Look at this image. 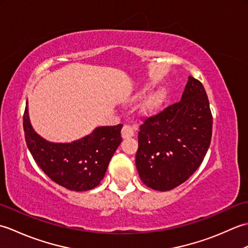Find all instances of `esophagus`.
I'll return each mask as SVG.
<instances>
[{
	"mask_svg": "<svg viewBox=\"0 0 248 248\" xmlns=\"http://www.w3.org/2000/svg\"><path fill=\"white\" fill-rule=\"evenodd\" d=\"M121 136L124 140H128L134 136V129L131 128L130 125H124L123 130H121Z\"/></svg>",
	"mask_w": 248,
	"mask_h": 248,
	"instance_id": "1",
	"label": "esophagus"
}]
</instances>
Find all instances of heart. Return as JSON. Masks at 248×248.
I'll return each instance as SVG.
<instances>
[{"label": "heart", "mask_w": 248, "mask_h": 248, "mask_svg": "<svg viewBox=\"0 0 248 248\" xmlns=\"http://www.w3.org/2000/svg\"><path fill=\"white\" fill-rule=\"evenodd\" d=\"M143 92L138 94L140 97ZM167 100V91L164 87H160L150 93L146 97L144 102L140 105V114L143 116H152L156 114L162 108L163 105L165 104Z\"/></svg>", "instance_id": "heart-1"}]
</instances>
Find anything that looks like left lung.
<instances>
[{"instance_id":"left-lung-1","label":"left lung","mask_w":248,"mask_h":248,"mask_svg":"<svg viewBox=\"0 0 248 248\" xmlns=\"http://www.w3.org/2000/svg\"><path fill=\"white\" fill-rule=\"evenodd\" d=\"M211 136L207 93L202 83L188 77L180 101L140 125L135 164L141 181L161 192L180 186L202 164Z\"/></svg>"}]
</instances>
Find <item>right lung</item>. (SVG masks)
I'll list each match as a JSON object with an SVG mask.
<instances>
[{"label": "right lung", "mask_w": 248, "mask_h": 248, "mask_svg": "<svg viewBox=\"0 0 248 248\" xmlns=\"http://www.w3.org/2000/svg\"><path fill=\"white\" fill-rule=\"evenodd\" d=\"M121 128L123 124L97 127L91 134L71 143H53L34 130L26 101L23 129L31 155L52 181L70 191H89L99 186L123 140Z\"/></svg>", "instance_id": "right-lung-1"}]
</instances>
